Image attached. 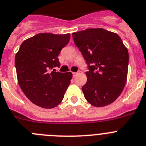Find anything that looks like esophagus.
<instances>
[{
  "label": "esophagus",
  "instance_id": "1",
  "mask_svg": "<svg viewBox=\"0 0 146 146\" xmlns=\"http://www.w3.org/2000/svg\"><path fill=\"white\" fill-rule=\"evenodd\" d=\"M78 74V73H73V77H76V75Z\"/></svg>",
  "mask_w": 146,
  "mask_h": 146
}]
</instances>
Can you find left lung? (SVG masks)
Returning a JSON list of instances; mask_svg holds the SVG:
<instances>
[{"label":"left lung","mask_w":146,"mask_h":146,"mask_svg":"<svg viewBox=\"0 0 146 146\" xmlns=\"http://www.w3.org/2000/svg\"><path fill=\"white\" fill-rule=\"evenodd\" d=\"M72 35L88 65L84 97L94 107L111 104L126 84L128 50L117 34L104 29H88Z\"/></svg>","instance_id":"obj_1"}]
</instances>
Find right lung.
Returning <instances> with one entry per match:
<instances>
[{
    "label": "right lung",
    "mask_w": 146,
    "mask_h": 146,
    "mask_svg": "<svg viewBox=\"0 0 146 146\" xmlns=\"http://www.w3.org/2000/svg\"><path fill=\"white\" fill-rule=\"evenodd\" d=\"M70 39V34L41 33L26 39L20 46L15 57L18 83L33 104L52 109L63 99L73 75L50 70L60 67L58 54Z\"/></svg>",
    "instance_id": "obj_1"
}]
</instances>
